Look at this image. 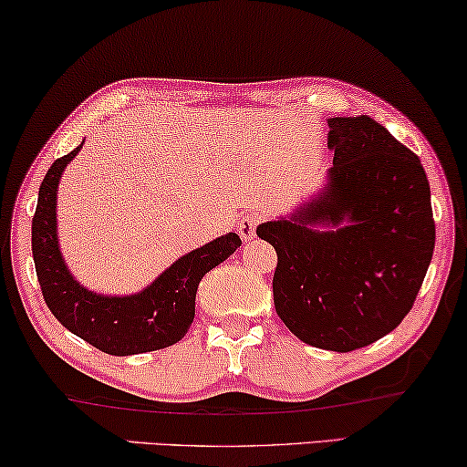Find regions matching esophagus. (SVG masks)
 Segmentation results:
<instances>
[{
	"mask_svg": "<svg viewBox=\"0 0 467 467\" xmlns=\"http://www.w3.org/2000/svg\"><path fill=\"white\" fill-rule=\"evenodd\" d=\"M260 224V215L255 212H247L243 218L239 220V224H236V231H239L241 239L243 241H252L255 239V228Z\"/></svg>",
	"mask_w": 467,
	"mask_h": 467,
	"instance_id": "1",
	"label": "esophagus"
}]
</instances>
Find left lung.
<instances>
[{"label": "left lung", "mask_w": 467, "mask_h": 467, "mask_svg": "<svg viewBox=\"0 0 467 467\" xmlns=\"http://www.w3.org/2000/svg\"><path fill=\"white\" fill-rule=\"evenodd\" d=\"M323 189L257 236L276 249L275 308L304 344L352 352L409 315L434 254L420 157L371 117H331Z\"/></svg>", "instance_id": "obj_1"}]
</instances>
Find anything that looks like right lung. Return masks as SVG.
I'll use <instances>...</instances> for the list:
<instances>
[{
    "instance_id": "1",
    "label": "right lung",
    "mask_w": 467,
    "mask_h": 467,
    "mask_svg": "<svg viewBox=\"0 0 467 467\" xmlns=\"http://www.w3.org/2000/svg\"><path fill=\"white\" fill-rule=\"evenodd\" d=\"M81 149L83 142L52 163L39 186L33 215V260L47 308L62 327L113 357L161 350L176 344L191 329L201 278L241 247L239 234L226 233L178 257L138 294L104 296L83 287L62 257L56 220L62 171Z\"/></svg>"
}]
</instances>
